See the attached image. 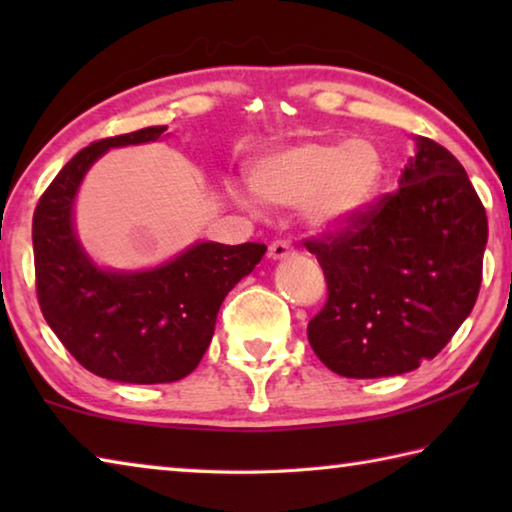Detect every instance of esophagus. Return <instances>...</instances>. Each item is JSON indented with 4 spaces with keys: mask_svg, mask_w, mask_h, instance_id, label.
<instances>
[{
    "mask_svg": "<svg viewBox=\"0 0 512 512\" xmlns=\"http://www.w3.org/2000/svg\"><path fill=\"white\" fill-rule=\"evenodd\" d=\"M289 255H293V246L289 244V241L280 239V241H273V244L268 246V257L271 259H284Z\"/></svg>",
    "mask_w": 512,
    "mask_h": 512,
    "instance_id": "obj_1",
    "label": "esophagus"
}]
</instances>
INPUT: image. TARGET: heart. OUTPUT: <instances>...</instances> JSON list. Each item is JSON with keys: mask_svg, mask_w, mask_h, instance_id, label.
<instances>
[{"mask_svg": "<svg viewBox=\"0 0 512 512\" xmlns=\"http://www.w3.org/2000/svg\"><path fill=\"white\" fill-rule=\"evenodd\" d=\"M384 178V158L363 137L348 142H300L259 158L250 169V187L266 203L302 207L309 225L336 230L368 210ZM232 196L257 212L248 194Z\"/></svg>", "mask_w": 512, "mask_h": 512, "instance_id": "obj_1", "label": "heart"}]
</instances>
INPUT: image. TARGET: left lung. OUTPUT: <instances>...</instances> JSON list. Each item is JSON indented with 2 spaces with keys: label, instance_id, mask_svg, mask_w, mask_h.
I'll return each mask as SVG.
<instances>
[{
  "label": "left lung",
  "instance_id": "obj_1",
  "mask_svg": "<svg viewBox=\"0 0 512 512\" xmlns=\"http://www.w3.org/2000/svg\"><path fill=\"white\" fill-rule=\"evenodd\" d=\"M415 142L397 192L305 241L327 280V302L307 325L309 345L341 377L415 370L445 348L479 296L485 207L445 146Z\"/></svg>",
  "mask_w": 512,
  "mask_h": 512
}]
</instances>
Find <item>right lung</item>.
Instances as JSON below:
<instances>
[{"label": "right lung", "instance_id": "right-lung-1", "mask_svg": "<svg viewBox=\"0 0 512 512\" xmlns=\"http://www.w3.org/2000/svg\"><path fill=\"white\" fill-rule=\"evenodd\" d=\"M167 126L106 137L69 160L33 212L42 316L85 370L124 384H167L192 372L212 341L230 289L264 257V244L201 241L151 271H103L74 232L76 192L112 146L155 142Z\"/></svg>", "mask_w": 512, "mask_h": 512}]
</instances>
